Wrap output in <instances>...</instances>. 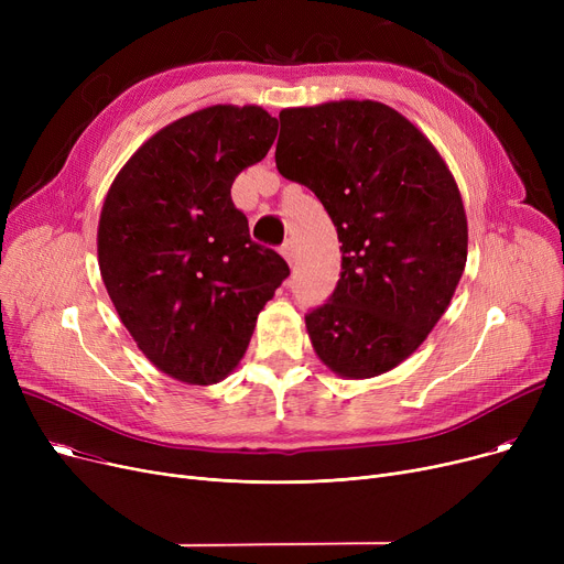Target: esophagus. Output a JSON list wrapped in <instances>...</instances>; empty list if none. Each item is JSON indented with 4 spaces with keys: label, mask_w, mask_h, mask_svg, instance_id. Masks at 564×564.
Wrapping results in <instances>:
<instances>
[{
    "label": "esophagus",
    "mask_w": 564,
    "mask_h": 564,
    "mask_svg": "<svg viewBox=\"0 0 564 564\" xmlns=\"http://www.w3.org/2000/svg\"><path fill=\"white\" fill-rule=\"evenodd\" d=\"M281 253H283V258L292 264L294 262V258H297V247H294V240L290 237V240H285V245L281 247Z\"/></svg>",
    "instance_id": "34e87169"
}]
</instances>
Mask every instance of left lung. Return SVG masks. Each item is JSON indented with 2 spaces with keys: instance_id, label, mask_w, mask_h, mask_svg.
I'll return each mask as SVG.
<instances>
[{
  "instance_id": "8db88e82",
  "label": "left lung",
  "mask_w": 564,
  "mask_h": 564,
  "mask_svg": "<svg viewBox=\"0 0 564 564\" xmlns=\"http://www.w3.org/2000/svg\"><path fill=\"white\" fill-rule=\"evenodd\" d=\"M276 169L315 192L343 245L327 304L306 315L319 361L347 379L389 372L446 313L468 228L451 169L389 105L338 100L279 113Z\"/></svg>"
}]
</instances>
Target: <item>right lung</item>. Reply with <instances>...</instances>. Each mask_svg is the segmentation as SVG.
Masks as SVG:
<instances>
[{
  "mask_svg": "<svg viewBox=\"0 0 564 564\" xmlns=\"http://www.w3.org/2000/svg\"><path fill=\"white\" fill-rule=\"evenodd\" d=\"M279 121L256 105L177 118L118 171L98 224L109 300L145 359L185 383L240 364L288 262L251 240L230 187L260 162Z\"/></svg>",
  "mask_w": 564,
  "mask_h": 564,
  "instance_id": "add662e5",
  "label": "right lung"
}]
</instances>
